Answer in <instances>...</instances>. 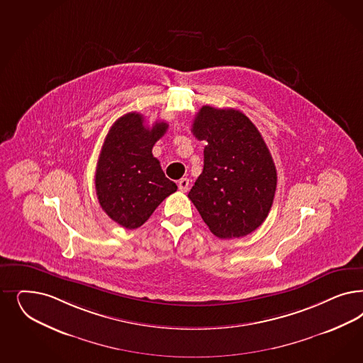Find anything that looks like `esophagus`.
<instances>
[{
    "label": "esophagus",
    "mask_w": 363,
    "mask_h": 363,
    "mask_svg": "<svg viewBox=\"0 0 363 363\" xmlns=\"http://www.w3.org/2000/svg\"><path fill=\"white\" fill-rule=\"evenodd\" d=\"M177 186H179V189L182 192H187L188 189H189V180H188L187 177H183V179L179 180Z\"/></svg>",
    "instance_id": "34e87169"
}]
</instances>
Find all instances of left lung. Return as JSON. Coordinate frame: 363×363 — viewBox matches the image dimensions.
<instances>
[{
    "mask_svg": "<svg viewBox=\"0 0 363 363\" xmlns=\"http://www.w3.org/2000/svg\"><path fill=\"white\" fill-rule=\"evenodd\" d=\"M191 130L207 145L188 198L215 236L251 234L269 215L278 179L260 132L240 111L210 106L200 108Z\"/></svg>",
    "mask_w": 363,
    "mask_h": 363,
    "instance_id": "obj_1",
    "label": "left lung"
}]
</instances>
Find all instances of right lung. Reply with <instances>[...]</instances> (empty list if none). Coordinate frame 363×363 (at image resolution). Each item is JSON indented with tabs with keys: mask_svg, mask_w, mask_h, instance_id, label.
<instances>
[{
	"mask_svg": "<svg viewBox=\"0 0 363 363\" xmlns=\"http://www.w3.org/2000/svg\"><path fill=\"white\" fill-rule=\"evenodd\" d=\"M168 124L145 125L140 113L117 118L103 144L96 167V194L106 215L124 228L135 230L177 186L164 175L152 148Z\"/></svg>",
	"mask_w": 363,
	"mask_h": 363,
	"instance_id": "add662e5",
	"label": "right lung"
}]
</instances>
